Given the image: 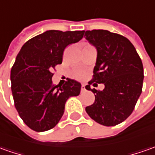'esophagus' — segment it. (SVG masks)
I'll return each instance as SVG.
<instances>
[{
	"instance_id": "34e87169",
	"label": "esophagus",
	"mask_w": 155,
	"mask_h": 155,
	"mask_svg": "<svg viewBox=\"0 0 155 155\" xmlns=\"http://www.w3.org/2000/svg\"><path fill=\"white\" fill-rule=\"evenodd\" d=\"M81 92H84V91H86V87H85V85H83V84H82V85H81Z\"/></svg>"
}]
</instances>
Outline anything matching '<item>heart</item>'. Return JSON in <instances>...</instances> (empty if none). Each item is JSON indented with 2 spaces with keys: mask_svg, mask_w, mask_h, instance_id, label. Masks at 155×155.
Masks as SVG:
<instances>
[{
  "mask_svg": "<svg viewBox=\"0 0 155 155\" xmlns=\"http://www.w3.org/2000/svg\"><path fill=\"white\" fill-rule=\"evenodd\" d=\"M82 75H83V74H81V73L78 74H77V76H78V77H79V78H81V77Z\"/></svg>",
  "mask_w": 155,
  "mask_h": 155,
  "instance_id": "heart-1",
  "label": "heart"
}]
</instances>
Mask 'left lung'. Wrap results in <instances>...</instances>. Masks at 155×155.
<instances>
[{"label": "left lung", "instance_id": "8db88e82", "mask_svg": "<svg viewBox=\"0 0 155 155\" xmlns=\"http://www.w3.org/2000/svg\"><path fill=\"white\" fill-rule=\"evenodd\" d=\"M84 34L97 49L94 75L88 86L93 82L104 85L103 91L91 90L95 102L86 107V113L103 126H116L130 116L142 93V60L131 42L120 35L104 29Z\"/></svg>", "mask_w": 155, "mask_h": 155}]
</instances>
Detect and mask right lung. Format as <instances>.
<instances>
[{"label":"right lung","instance_id":"1","mask_svg":"<svg viewBox=\"0 0 155 155\" xmlns=\"http://www.w3.org/2000/svg\"><path fill=\"white\" fill-rule=\"evenodd\" d=\"M82 31L47 30L22 47L11 70L12 93L21 119L30 129L46 131L59 122L66 101L78 96L81 84L72 79L63 86L52 84L51 73L62 64L65 47L80 41Z\"/></svg>","mask_w":155,"mask_h":155}]
</instances>
